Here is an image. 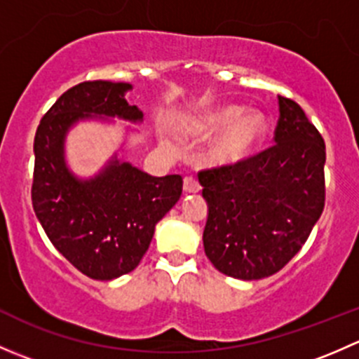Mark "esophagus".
I'll use <instances>...</instances> for the list:
<instances>
[{"mask_svg":"<svg viewBox=\"0 0 359 359\" xmlns=\"http://www.w3.org/2000/svg\"><path fill=\"white\" fill-rule=\"evenodd\" d=\"M200 189V182H198L194 177H186V179H184V193H198Z\"/></svg>","mask_w":359,"mask_h":359,"instance_id":"1","label":"esophagus"}]
</instances>
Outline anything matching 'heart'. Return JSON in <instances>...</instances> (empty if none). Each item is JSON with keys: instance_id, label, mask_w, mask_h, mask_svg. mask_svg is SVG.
I'll list each match as a JSON object with an SVG mask.
<instances>
[{"instance_id": "obj_1", "label": "heart", "mask_w": 359, "mask_h": 359, "mask_svg": "<svg viewBox=\"0 0 359 359\" xmlns=\"http://www.w3.org/2000/svg\"><path fill=\"white\" fill-rule=\"evenodd\" d=\"M243 112V107L234 104L213 107L191 119L186 132L198 139H212L220 133L210 153L213 163L222 166L240 165L255 153L267 130L262 114L248 112L241 116Z\"/></svg>"}]
</instances>
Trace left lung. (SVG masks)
<instances>
[{
  "label": "left lung",
  "mask_w": 359,
  "mask_h": 359,
  "mask_svg": "<svg viewBox=\"0 0 359 359\" xmlns=\"http://www.w3.org/2000/svg\"><path fill=\"white\" fill-rule=\"evenodd\" d=\"M280 100L274 146L233 166L201 170L203 247L220 273L262 280L283 269L325 208V142L306 112Z\"/></svg>",
  "instance_id": "obj_1"
}]
</instances>
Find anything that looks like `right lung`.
Segmentation results:
<instances>
[{"instance_id":"1","label":"right lung","mask_w":359,"mask_h":359,"mask_svg":"<svg viewBox=\"0 0 359 359\" xmlns=\"http://www.w3.org/2000/svg\"><path fill=\"white\" fill-rule=\"evenodd\" d=\"M130 83L83 81L57 99L34 137L32 208L46 236L92 280L109 281L139 266L154 227L182 194V177H153L112 156L92 179L66 165L64 142L72 125L90 118L142 121L130 106Z\"/></svg>"}]
</instances>
